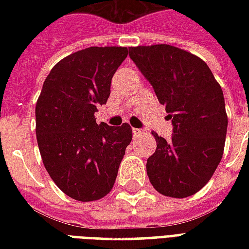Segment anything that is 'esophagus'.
<instances>
[{"label":"esophagus","instance_id":"34e87169","mask_svg":"<svg viewBox=\"0 0 249 249\" xmlns=\"http://www.w3.org/2000/svg\"><path fill=\"white\" fill-rule=\"evenodd\" d=\"M132 132H133V136H140L144 133V130L139 129V128H133V129H132Z\"/></svg>","mask_w":249,"mask_h":249}]
</instances>
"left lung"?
Returning <instances> with one entry per match:
<instances>
[{"label":"left lung","instance_id":"left-lung-1","mask_svg":"<svg viewBox=\"0 0 249 249\" xmlns=\"http://www.w3.org/2000/svg\"><path fill=\"white\" fill-rule=\"evenodd\" d=\"M129 57L172 120V140L156 132L146 160L149 181L164 196L183 198L208 183L223 157L228 117L224 94L208 65L172 45L130 46Z\"/></svg>","mask_w":249,"mask_h":249}]
</instances>
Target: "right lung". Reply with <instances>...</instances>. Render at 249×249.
<instances>
[{
	"label": "right lung",
	"mask_w": 249,
	"mask_h": 249,
	"mask_svg": "<svg viewBox=\"0 0 249 249\" xmlns=\"http://www.w3.org/2000/svg\"><path fill=\"white\" fill-rule=\"evenodd\" d=\"M128 56L123 46H90L53 66L36 104V135L42 162L62 192L78 201L107 196L132 140L129 124H97L112 77Z\"/></svg>",
	"instance_id": "add662e5"
}]
</instances>
